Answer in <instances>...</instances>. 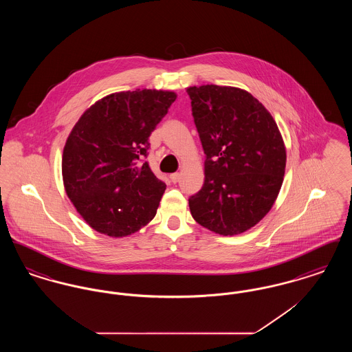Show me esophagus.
Returning a JSON list of instances; mask_svg holds the SVG:
<instances>
[{
    "label": "esophagus",
    "instance_id": "esophagus-1",
    "mask_svg": "<svg viewBox=\"0 0 352 352\" xmlns=\"http://www.w3.org/2000/svg\"><path fill=\"white\" fill-rule=\"evenodd\" d=\"M179 179H181V174H179V173H174V174L170 175V181H171L173 184L179 182Z\"/></svg>",
    "mask_w": 352,
    "mask_h": 352
}]
</instances>
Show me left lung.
<instances>
[{
  "label": "left lung",
  "instance_id": "1",
  "mask_svg": "<svg viewBox=\"0 0 352 352\" xmlns=\"http://www.w3.org/2000/svg\"><path fill=\"white\" fill-rule=\"evenodd\" d=\"M206 154L204 184L188 199L192 218L223 236L248 231L264 218L284 182L286 149L268 109L245 89L187 88Z\"/></svg>",
  "mask_w": 352,
  "mask_h": 352
}]
</instances>
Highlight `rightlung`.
<instances>
[{
    "mask_svg": "<svg viewBox=\"0 0 352 352\" xmlns=\"http://www.w3.org/2000/svg\"><path fill=\"white\" fill-rule=\"evenodd\" d=\"M175 99L173 91L146 88L111 94L74 125L62 157L63 184L92 230L125 237L155 217L166 184L140 162Z\"/></svg>",
    "mask_w": 352,
    "mask_h": 352,
    "instance_id": "1",
    "label": "right lung"
}]
</instances>
